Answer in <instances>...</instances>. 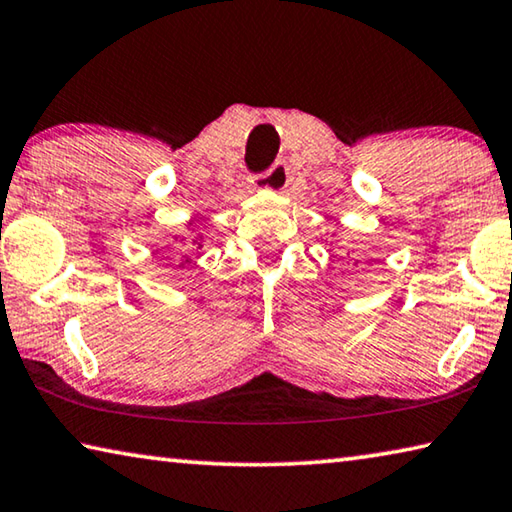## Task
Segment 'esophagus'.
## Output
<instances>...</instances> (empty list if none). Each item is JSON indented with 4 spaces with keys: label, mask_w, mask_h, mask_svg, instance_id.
I'll return each instance as SVG.
<instances>
[{
    "label": "esophagus",
    "mask_w": 512,
    "mask_h": 512,
    "mask_svg": "<svg viewBox=\"0 0 512 512\" xmlns=\"http://www.w3.org/2000/svg\"><path fill=\"white\" fill-rule=\"evenodd\" d=\"M291 180V171L284 162H275L271 169H268L266 173H262V176H257L253 180V187L257 189V192H273V194H280L282 189H287Z\"/></svg>",
    "instance_id": "34e87169"
}]
</instances>
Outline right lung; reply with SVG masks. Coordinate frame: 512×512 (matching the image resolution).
<instances>
[{
	"instance_id": "right-lung-1",
	"label": "right lung",
	"mask_w": 512,
	"mask_h": 512,
	"mask_svg": "<svg viewBox=\"0 0 512 512\" xmlns=\"http://www.w3.org/2000/svg\"><path fill=\"white\" fill-rule=\"evenodd\" d=\"M198 230H201V228H198V223H196L194 219H189V221H187V232H189V235H185V237H183V235H176V237H173V241H176V244H178L180 248H183V244H185V248H189L187 253H185L183 257H180V264H183V266H189V264L196 266L194 257L189 255V253H196V250L203 248L205 237H203ZM196 257H201V253H198Z\"/></svg>"
}]
</instances>
